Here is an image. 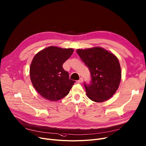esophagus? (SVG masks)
<instances>
[{
    "label": "esophagus",
    "instance_id": "esophagus-1",
    "mask_svg": "<svg viewBox=\"0 0 146 146\" xmlns=\"http://www.w3.org/2000/svg\"><path fill=\"white\" fill-rule=\"evenodd\" d=\"M77 81H78V82H79V83H81V82H82L83 81V78L81 77V78H80V79H79V80H78Z\"/></svg>",
    "mask_w": 146,
    "mask_h": 146
}]
</instances>
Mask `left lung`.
I'll return each instance as SVG.
<instances>
[{"label": "left lung", "instance_id": "8db88e82", "mask_svg": "<svg viewBox=\"0 0 146 146\" xmlns=\"http://www.w3.org/2000/svg\"><path fill=\"white\" fill-rule=\"evenodd\" d=\"M91 74L90 85H85L87 96L95 102L110 99L118 88L121 69L117 57L100 47L76 50Z\"/></svg>", "mask_w": 146, "mask_h": 146}]
</instances>
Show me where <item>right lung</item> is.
Returning <instances> with one entry per match:
<instances>
[{"label":"right lung","instance_id":"add662e5","mask_svg":"<svg viewBox=\"0 0 146 146\" xmlns=\"http://www.w3.org/2000/svg\"><path fill=\"white\" fill-rule=\"evenodd\" d=\"M73 51V48L50 46L35 55L30 66V78L41 96L57 101L69 94L76 81L69 78L68 72L62 65Z\"/></svg>","mask_w":146,"mask_h":146}]
</instances>
